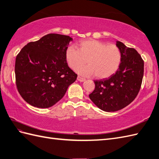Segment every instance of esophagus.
Segmentation results:
<instances>
[{
  "label": "esophagus",
  "mask_w": 159,
  "mask_h": 159,
  "mask_svg": "<svg viewBox=\"0 0 159 159\" xmlns=\"http://www.w3.org/2000/svg\"><path fill=\"white\" fill-rule=\"evenodd\" d=\"M77 80L80 81V82H84V81L86 80V79H85V78H83V77H80V76H77Z\"/></svg>",
  "instance_id": "esophagus-1"
}]
</instances>
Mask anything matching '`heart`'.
I'll list each match as a JSON object with an SVG mask.
<instances>
[{
	"mask_svg": "<svg viewBox=\"0 0 159 159\" xmlns=\"http://www.w3.org/2000/svg\"><path fill=\"white\" fill-rule=\"evenodd\" d=\"M65 59L72 69L80 67L86 63V67L76 70L84 75H95L96 78L109 77L117 71L121 61V53L115 44L96 40L80 42L77 49L69 46L65 51Z\"/></svg>",
	"mask_w": 159,
	"mask_h": 159,
	"instance_id": "1",
	"label": "heart"
}]
</instances>
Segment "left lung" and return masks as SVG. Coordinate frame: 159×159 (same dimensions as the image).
I'll return each instance as SVG.
<instances>
[{
	"mask_svg": "<svg viewBox=\"0 0 159 159\" xmlns=\"http://www.w3.org/2000/svg\"><path fill=\"white\" fill-rule=\"evenodd\" d=\"M121 53L118 70L109 78L94 80L95 88L89 94L100 109L115 112L133 101L140 90L144 75V61L136 50L117 41Z\"/></svg>",
	"mask_w": 159,
	"mask_h": 159,
	"instance_id": "left-lung-1",
	"label": "left lung"
}]
</instances>
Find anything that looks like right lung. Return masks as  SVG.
Masks as SVG:
<instances>
[{"label": "right lung", "mask_w": 159, "mask_h": 159, "mask_svg": "<svg viewBox=\"0 0 159 159\" xmlns=\"http://www.w3.org/2000/svg\"><path fill=\"white\" fill-rule=\"evenodd\" d=\"M72 38L49 34L27 44L15 59L19 94L35 107L48 108L63 97L77 75L69 67L65 51Z\"/></svg>", "instance_id": "right-lung-1"}]
</instances>
